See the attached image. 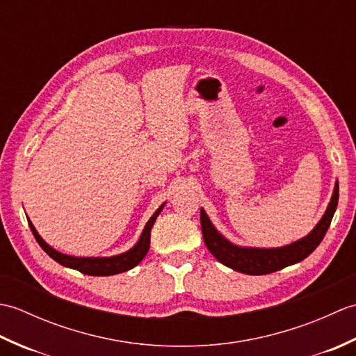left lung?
I'll list each match as a JSON object with an SVG mask.
<instances>
[{
    "instance_id": "left-lung-1",
    "label": "left lung",
    "mask_w": 356,
    "mask_h": 356,
    "mask_svg": "<svg viewBox=\"0 0 356 356\" xmlns=\"http://www.w3.org/2000/svg\"><path fill=\"white\" fill-rule=\"evenodd\" d=\"M338 184L335 185L334 194L329 207L324 213L320 223L315 226L314 231L301 238L295 243L277 248V249H257V248H238L225 240L220 234L216 231V228L211 225L205 211L200 209V225H202V234L203 241H205L209 252L213 254L216 259L223 263L234 270L243 272L248 275H264L270 274L283 269L286 266H291L293 263H298L305 260L309 254L315 251V248L321 243V240L326 236V232L330 226L332 217L335 214V209L338 205Z\"/></svg>"
}]
</instances>
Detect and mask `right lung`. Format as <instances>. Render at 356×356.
Listing matches in <instances>:
<instances>
[{
	"label": "right lung",
	"mask_w": 356,
	"mask_h": 356,
	"mask_svg": "<svg viewBox=\"0 0 356 356\" xmlns=\"http://www.w3.org/2000/svg\"><path fill=\"white\" fill-rule=\"evenodd\" d=\"M162 208H163V205L156 211L153 217H151L148 223L145 225V229H143L138 245H136L133 249H130V251L125 254L107 257V259H81V257H70V255L58 252L53 248H50L40 237V234L36 232V229L33 228V225L30 223V220H29V226L33 232V237L36 238L38 245H40L44 251L51 257L53 260H56L59 264H63V266L76 269V270L82 272V274H87V275H97V277L99 275H115V274H119V272H125L128 269L134 268L136 264H139L143 257L147 255L148 249H149L151 228H153L156 218L159 214H161Z\"/></svg>",
	"instance_id": "1"
}]
</instances>
